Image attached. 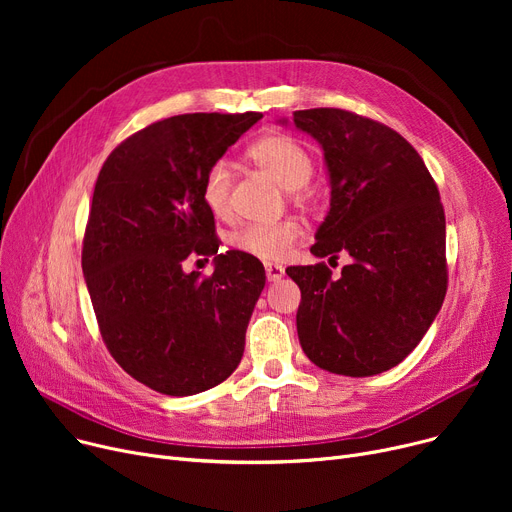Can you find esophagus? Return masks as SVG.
<instances>
[{
	"instance_id": "esophagus-1",
	"label": "esophagus",
	"mask_w": 512,
	"mask_h": 512,
	"mask_svg": "<svg viewBox=\"0 0 512 512\" xmlns=\"http://www.w3.org/2000/svg\"><path fill=\"white\" fill-rule=\"evenodd\" d=\"M265 276L267 282H278L284 278V267L278 263H265Z\"/></svg>"
}]
</instances>
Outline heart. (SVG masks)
<instances>
[{
    "mask_svg": "<svg viewBox=\"0 0 512 512\" xmlns=\"http://www.w3.org/2000/svg\"><path fill=\"white\" fill-rule=\"evenodd\" d=\"M247 157L294 197L305 195V186L315 172L311 153L297 139L288 137V134H267V137L255 141L249 147ZM230 188L232 174L226 164L218 161V164H213L207 170L203 178L201 197L205 207L215 215H224L230 203ZM301 232V224L294 220L276 224H251L236 230L230 242L238 251H245L253 257L278 261L286 257L294 242L299 240Z\"/></svg>",
    "mask_w": 512,
    "mask_h": 512,
    "instance_id": "heart-1",
    "label": "heart"
}]
</instances>
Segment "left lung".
Masks as SVG:
<instances>
[{
    "label": "left lung",
    "mask_w": 512,
    "mask_h": 512,
    "mask_svg": "<svg viewBox=\"0 0 512 512\" xmlns=\"http://www.w3.org/2000/svg\"><path fill=\"white\" fill-rule=\"evenodd\" d=\"M292 124L324 151L330 182L311 253L351 257L338 278L324 263L286 267L301 288V346L330 373L378 375L421 342L446 297L438 186L419 153L380 122L317 107L294 112Z\"/></svg>",
    "instance_id": "left-lung-1"
}]
</instances>
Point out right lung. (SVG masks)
Wrapping results in <instances>:
<instances>
[{
  "instance_id": "obj_1",
  "label": "right lung",
  "mask_w": 512,
  "mask_h": 512,
  "mask_svg": "<svg viewBox=\"0 0 512 512\" xmlns=\"http://www.w3.org/2000/svg\"><path fill=\"white\" fill-rule=\"evenodd\" d=\"M261 118L182 114L155 122L118 145L95 182L83 276L112 357L155 392H205L245 353L265 270L249 253L218 255L201 186ZM195 254L216 255L211 279L183 272Z\"/></svg>"
}]
</instances>
